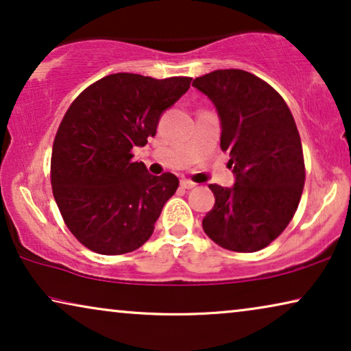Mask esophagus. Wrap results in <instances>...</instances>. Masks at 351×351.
<instances>
[{"label": "esophagus", "instance_id": "34e87169", "mask_svg": "<svg viewBox=\"0 0 351 351\" xmlns=\"http://www.w3.org/2000/svg\"><path fill=\"white\" fill-rule=\"evenodd\" d=\"M180 185H182V189H186V190L195 189V186H196L195 182H191V180H189V179H182V180H180Z\"/></svg>", "mask_w": 351, "mask_h": 351}]
</instances>
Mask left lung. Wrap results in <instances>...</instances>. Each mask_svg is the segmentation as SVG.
Returning <instances> with one entry per match:
<instances>
[{"label": "left lung", "instance_id": "left-lung-1", "mask_svg": "<svg viewBox=\"0 0 351 351\" xmlns=\"http://www.w3.org/2000/svg\"><path fill=\"white\" fill-rule=\"evenodd\" d=\"M193 86L217 108L220 148L230 153L237 182L210 184L214 208L203 230L220 247L256 252L280 237L294 217L305 184L299 131L285 99L244 70H215Z\"/></svg>", "mask_w": 351, "mask_h": 351}]
</instances>
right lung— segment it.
<instances>
[{
	"label": "right lung",
	"mask_w": 351,
	"mask_h": 351,
	"mask_svg": "<svg viewBox=\"0 0 351 351\" xmlns=\"http://www.w3.org/2000/svg\"><path fill=\"white\" fill-rule=\"evenodd\" d=\"M190 83L189 76L114 73L88 86L66 110L52 145V193L65 225L90 251L119 256L152 237L179 179L148 174L132 161V148L155 136L162 112Z\"/></svg>",
	"instance_id": "1"
}]
</instances>
